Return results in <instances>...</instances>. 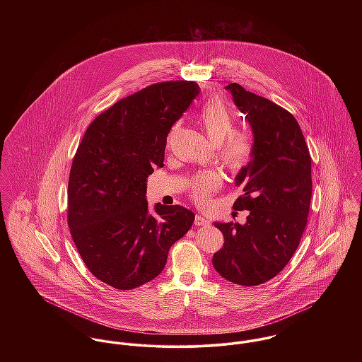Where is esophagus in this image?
Segmentation results:
<instances>
[{
	"label": "esophagus",
	"instance_id": "1",
	"mask_svg": "<svg viewBox=\"0 0 362 362\" xmlns=\"http://www.w3.org/2000/svg\"><path fill=\"white\" fill-rule=\"evenodd\" d=\"M207 224H209V220L205 218L204 216H199V214H197V216H195V226L202 227V226H207Z\"/></svg>",
	"mask_w": 362,
	"mask_h": 362
}]
</instances>
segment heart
Segmentation results:
<instances>
[{
  "label": "heart",
  "mask_w": 362,
  "mask_h": 362,
  "mask_svg": "<svg viewBox=\"0 0 362 362\" xmlns=\"http://www.w3.org/2000/svg\"><path fill=\"white\" fill-rule=\"evenodd\" d=\"M201 124L213 144H221L218 158L230 170H240L248 161L252 152V139L245 132H233L234 117L226 104L220 100L207 102L201 111ZM221 184L217 173L209 171L194 180L191 192L199 202L205 204L210 194Z\"/></svg>",
  "instance_id": "1"
}]
</instances>
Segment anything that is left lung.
Masks as SVG:
<instances>
[{"label": "left lung", "instance_id": "8db88e82", "mask_svg": "<svg viewBox=\"0 0 362 362\" xmlns=\"http://www.w3.org/2000/svg\"><path fill=\"white\" fill-rule=\"evenodd\" d=\"M226 89L254 135L251 160L235 177L244 194L233 205L248 216L245 224L214 223L224 244L211 262L226 280L251 287L279 274L298 248L312 197L310 156L287 110L238 83Z\"/></svg>", "mask_w": 362, "mask_h": 362}]
</instances>
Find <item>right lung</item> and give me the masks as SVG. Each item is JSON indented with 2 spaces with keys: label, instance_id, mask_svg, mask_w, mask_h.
<instances>
[{
  "label": "right lung",
  "instance_id": "obj_1",
  "mask_svg": "<svg viewBox=\"0 0 362 362\" xmlns=\"http://www.w3.org/2000/svg\"><path fill=\"white\" fill-rule=\"evenodd\" d=\"M191 81L151 85L102 112L86 129L68 182V226L88 269L117 290L161 273L171 245L195 214L146 201L148 177L163 167L167 135L199 95Z\"/></svg>",
  "mask_w": 362,
  "mask_h": 362
}]
</instances>
